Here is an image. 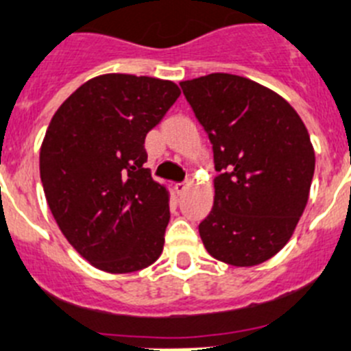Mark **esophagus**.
Listing matches in <instances>:
<instances>
[{
    "label": "esophagus",
    "instance_id": "esophagus-1",
    "mask_svg": "<svg viewBox=\"0 0 351 351\" xmlns=\"http://www.w3.org/2000/svg\"><path fill=\"white\" fill-rule=\"evenodd\" d=\"M189 184H191V182H176V184H173V189H176L178 195H182V193L189 188Z\"/></svg>",
    "mask_w": 351,
    "mask_h": 351
}]
</instances>
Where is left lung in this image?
I'll return each instance as SVG.
<instances>
[{
    "label": "left lung",
    "instance_id": "8db88e82",
    "mask_svg": "<svg viewBox=\"0 0 351 351\" xmlns=\"http://www.w3.org/2000/svg\"><path fill=\"white\" fill-rule=\"evenodd\" d=\"M212 144L214 205L198 224L212 257L254 266L275 256L306 207L315 153L300 114L266 86L228 73L181 82Z\"/></svg>",
    "mask_w": 351,
    "mask_h": 351
}]
</instances>
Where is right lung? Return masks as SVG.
Segmentation results:
<instances>
[{
	"instance_id": "obj_1",
	"label": "right lung",
	"mask_w": 351,
	"mask_h": 351,
	"mask_svg": "<svg viewBox=\"0 0 351 351\" xmlns=\"http://www.w3.org/2000/svg\"><path fill=\"white\" fill-rule=\"evenodd\" d=\"M179 95L167 80L97 76L48 125L40 153L48 207L67 242L102 271H139L162 254L169 193L144 169V141Z\"/></svg>"
}]
</instances>
